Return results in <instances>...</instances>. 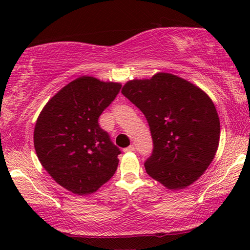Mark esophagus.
Segmentation results:
<instances>
[{"instance_id": "34e87169", "label": "esophagus", "mask_w": 250, "mask_h": 250, "mask_svg": "<svg viewBox=\"0 0 250 250\" xmlns=\"http://www.w3.org/2000/svg\"><path fill=\"white\" fill-rule=\"evenodd\" d=\"M125 152H133L134 151V146H129L128 147H125V149H124Z\"/></svg>"}]
</instances>
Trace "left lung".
<instances>
[{
    "mask_svg": "<svg viewBox=\"0 0 250 250\" xmlns=\"http://www.w3.org/2000/svg\"><path fill=\"white\" fill-rule=\"evenodd\" d=\"M121 92L150 126L153 151L145 163L147 174L170 189L194 183L211 163L219 143L221 125L209 97L167 73L129 80Z\"/></svg>",
    "mask_w": 250,
    "mask_h": 250,
    "instance_id": "obj_1",
    "label": "left lung"
}]
</instances>
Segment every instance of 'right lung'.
<instances>
[{
  "mask_svg": "<svg viewBox=\"0 0 250 250\" xmlns=\"http://www.w3.org/2000/svg\"><path fill=\"white\" fill-rule=\"evenodd\" d=\"M120 89L119 83L83 76L62 88L37 118V158L59 185L74 194L96 192L117 171L121 151L98 119Z\"/></svg>",
  "mask_w": 250,
  "mask_h": 250,
  "instance_id": "right-lung-1",
  "label": "right lung"
}]
</instances>
